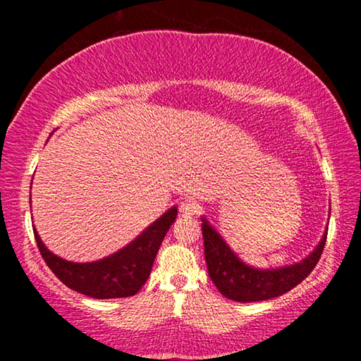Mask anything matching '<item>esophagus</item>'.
I'll return each instance as SVG.
<instances>
[{
  "mask_svg": "<svg viewBox=\"0 0 361 361\" xmlns=\"http://www.w3.org/2000/svg\"><path fill=\"white\" fill-rule=\"evenodd\" d=\"M200 210H202V207H200L199 202H195L194 199H185V200H183V202L180 204V212H181L185 216L199 215Z\"/></svg>",
  "mask_w": 361,
  "mask_h": 361,
  "instance_id": "34e87169",
  "label": "esophagus"
}]
</instances>
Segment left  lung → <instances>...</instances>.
<instances>
[{
  "mask_svg": "<svg viewBox=\"0 0 361 361\" xmlns=\"http://www.w3.org/2000/svg\"><path fill=\"white\" fill-rule=\"evenodd\" d=\"M202 235L207 269L219 293L232 301L255 302L277 298L301 283L319 262L328 231L309 258L298 264L271 271H259L243 264L205 218H202Z\"/></svg>",
  "mask_w": 361,
  "mask_h": 361,
  "instance_id": "left-lung-1",
  "label": "left lung"
}]
</instances>
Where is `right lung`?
<instances>
[{"label":"right lung","mask_w":361,"mask_h":361,"mask_svg":"<svg viewBox=\"0 0 361 361\" xmlns=\"http://www.w3.org/2000/svg\"><path fill=\"white\" fill-rule=\"evenodd\" d=\"M176 213V207H172L127 247L105 259L84 264L59 258L46 248L35 228L33 234L42 259L68 288L95 299L129 298L137 295L148 280L159 247Z\"/></svg>","instance_id":"obj_1"}]
</instances>
